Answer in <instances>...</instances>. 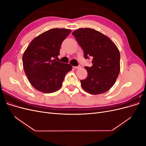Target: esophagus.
<instances>
[{"label":"esophagus","instance_id":"obj_1","mask_svg":"<svg viewBox=\"0 0 146 146\" xmlns=\"http://www.w3.org/2000/svg\"><path fill=\"white\" fill-rule=\"evenodd\" d=\"M80 67L81 66H74V69H79V68H80Z\"/></svg>","mask_w":146,"mask_h":146}]
</instances>
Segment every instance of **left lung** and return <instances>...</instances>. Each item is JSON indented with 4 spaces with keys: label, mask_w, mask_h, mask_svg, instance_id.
<instances>
[{
    "label": "left lung",
    "mask_w": 146,
    "mask_h": 146,
    "mask_svg": "<svg viewBox=\"0 0 146 146\" xmlns=\"http://www.w3.org/2000/svg\"><path fill=\"white\" fill-rule=\"evenodd\" d=\"M72 35L83 50L85 59L92 58L91 67H85L88 76L80 80L83 89L91 94L108 91L120 72V53L115 44L92 29H78Z\"/></svg>",
    "instance_id": "left-lung-1"
}]
</instances>
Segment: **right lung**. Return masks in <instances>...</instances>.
Wrapping results in <instances>:
<instances>
[{"label":"right lung","instance_id":"right-lung-1","mask_svg":"<svg viewBox=\"0 0 146 146\" xmlns=\"http://www.w3.org/2000/svg\"><path fill=\"white\" fill-rule=\"evenodd\" d=\"M70 29H52L31 41L23 56V67L30 83L44 93L58 91L72 66L57 61L61 44Z\"/></svg>","mask_w":146,"mask_h":146}]
</instances>
